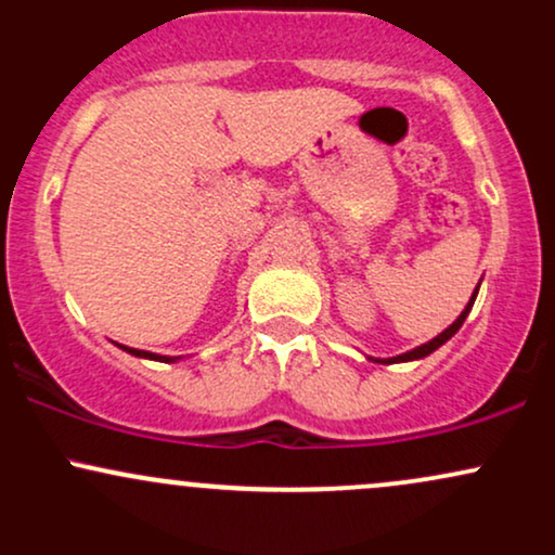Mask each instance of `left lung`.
<instances>
[{
    "label": "left lung",
    "mask_w": 555,
    "mask_h": 555,
    "mask_svg": "<svg viewBox=\"0 0 555 555\" xmlns=\"http://www.w3.org/2000/svg\"><path fill=\"white\" fill-rule=\"evenodd\" d=\"M477 286H480V284H477ZM475 297H477V289L473 292V297H469L467 308H464V310H462V315H460V318H456V321H454V323H451V326H449V328H446V331H441V334H438V336H436V339H430L428 344H420V347H415V349H412V352L397 354V358H388V360H375V362H384V365H391V362H410V360H423V358H428V354H430V352H436V349H438V347H441V344H446V341H449V339H451V336H454V334H456V331H460V328H462L464 318H467V315H469V310H473V305H475Z\"/></svg>",
    "instance_id": "8db88e82"
}]
</instances>
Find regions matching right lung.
Wrapping results in <instances>:
<instances>
[{
  "mask_svg": "<svg viewBox=\"0 0 555 555\" xmlns=\"http://www.w3.org/2000/svg\"><path fill=\"white\" fill-rule=\"evenodd\" d=\"M122 347V344H119ZM125 352L135 354V358H145V360H158V362H177L180 358H162V354H154V352H145V349H132V347H122Z\"/></svg>",
  "mask_w": 555,
  "mask_h": 555,
  "instance_id": "add662e5",
  "label": "right lung"
}]
</instances>
